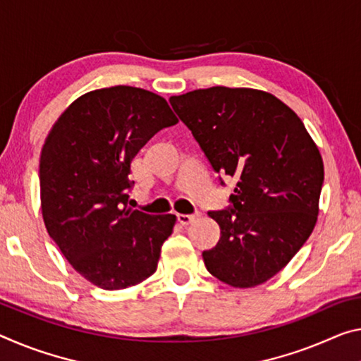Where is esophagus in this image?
<instances>
[{
    "label": "esophagus",
    "mask_w": 361,
    "mask_h": 361,
    "mask_svg": "<svg viewBox=\"0 0 361 361\" xmlns=\"http://www.w3.org/2000/svg\"><path fill=\"white\" fill-rule=\"evenodd\" d=\"M201 214H192V215H188V214H178L176 215V219H178V221L181 223V225H190V223H192L194 220L197 219V216Z\"/></svg>",
    "instance_id": "esophagus-1"
}]
</instances>
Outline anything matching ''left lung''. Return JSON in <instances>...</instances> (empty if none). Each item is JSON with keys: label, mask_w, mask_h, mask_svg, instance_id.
I'll list each match as a JSON object with an SVG mask.
<instances>
[{"label": "left lung", "mask_w": 361, "mask_h": 361, "mask_svg": "<svg viewBox=\"0 0 361 361\" xmlns=\"http://www.w3.org/2000/svg\"><path fill=\"white\" fill-rule=\"evenodd\" d=\"M170 104L212 169L238 180L231 204L209 212L221 236L202 252L205 267L233 288L265 283L317 223L324 180L318 147L293 109L265 91L212 87L171 96Z\"/></svg>", "instance_id": "8db88e82"}]
</instances>
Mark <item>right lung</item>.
Listing matches in <instances>:
<instances>
[{"instance_id":"1","label":"right lung","mask_w":361,"mask_h":361,"mask_svg":"<svg viewBox=\"0 0 361 361\" xmlns=\"http://www.w3.org/2000/svg\"><path fill=\"white\" fill-rule=\"evenodd\" d=\"M176 123L164 98L118 85L80 96L44 141V225L68 263L101 289L130 288L157 270L176 216L128 207L131 162L157 131Z\"/></svg>"}]
</instances>
